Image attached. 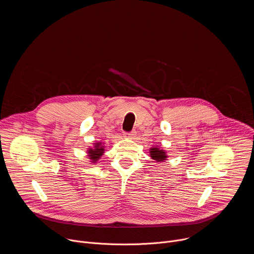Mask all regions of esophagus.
<instances>
[{
	"label": "esophagus",
	"instance_id": "34e87169",
	"mask_svg": "<svg viewBox=\"0 0 254 254\" xmlns=\"http://www.w3.org/2000/svg\"><path fill=\"white\" fill-rule=\"evenodd\" d=\"M135 131L134 130H132V131H126L125 133H124V135L126 136V137H127V138H132L134 135H135Z\"/></svg>",
	"mask_w": 254,
	"mask_h": 254
}]
</instances>
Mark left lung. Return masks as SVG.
I'll return each instance as SVG.
<instances>
[{
	"label": "left lung",
	"instance_id": "obj_1",
	"mask_svg": "<svg viewBox=\"0 0 254 254\" xmlns=\"http://www.w3.org/2000/svg\"><path fill=\"white\" fill-rule=\"evenodd\" d=\"M151 157L158 162H163L167 158L166 153L163 150H160L159 148L151 149Z\"/></svg>",
	"mask_w": 254,
	"mask_h": 254
}]
</instances>
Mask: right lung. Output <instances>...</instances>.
<instances>
[{"label":"right lung","mask_w":254,"mask_h":254,"mask_svg":"<svg viewBox=\"0 0 254 254\" xmlns=\"http://www.w3.org/2000/svg\"><path fill=\"white\" fill-rule=\"evenodd\" d=\"M100 143H97L94 146V149H89V157L92 161H94L93 163H95V161H97L99 159V157H101V155L103 154V147H99Z\"/></svg>","instance_id":"right-lung-1"}]
</instances>
